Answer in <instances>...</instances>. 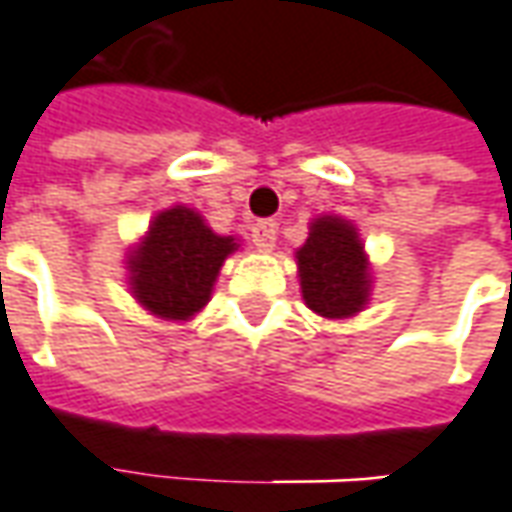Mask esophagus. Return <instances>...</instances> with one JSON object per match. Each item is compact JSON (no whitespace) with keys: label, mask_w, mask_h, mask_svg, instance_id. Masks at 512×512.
<instances>
[{"label":"esophagus","mask_w":512,"mask_h":512,"mask_svg":"<svg viewBox=\"0 0 512 512\" xmlns=\"http://www.w3.org/2000/svg\"><path fill=\"white\" fill-rule=\"evenodd\" d=\"M252 243L260 252H271L274 243H277V224L274 221H257L252 227Z\"/></svg>","instance_id":"obj_1"}]
</instances>
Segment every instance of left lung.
I'll return each instance as SVG.
<instances>
[{
	"label": "left lung",
	"instance_id": "left-lung-1",
	"mask_svg": "<svg viewBox=\"0 0 512 512\" xmlns=\"http://www.w3.org/2000/svg\"><path fill=\"white\" fill-rule=\"evenodd\" d=\"M305 305L325 319H350L370 300V260L356 227L339 215L311 224L308 241L297 249Z\"/></svg>",
	"mask_w": 512,
	"mask_h": 512
}]
</instances>
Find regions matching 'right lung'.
<instances>
[{"label": "right lung", "instance_id": "add662e5", "mask_svg": "<svg viewBox=\"0 0 512 512\" xmlns=\"http://www.w3.org/2000/svg\"><path fill=\"white\" fill-rule=\"evenodd\" d=\"M238 241L215 235L190 207L159 212L148 235L128 255V285L134 300L159 319L187 322L210 302L215 277Z\"/></svg>", "mask_w": 512, "mask_h": 512}]
</instances>
